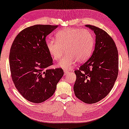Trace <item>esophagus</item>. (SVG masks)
I'll use <instances>...</instances> for the list:
<instances>
[{
    "label": "esophagus",
    "mask_w": 129,
    "mask_h": 129,
    "mask_svg": "<svg viewBox=\"0 0 129 129\" xmlns=\"http://www.w3.org/2000/svg\"><path fill=\"white\" fill-rule=\"evenodd\" d=\"M64 73L65 74H67V73H69V71H67V70H64Z\"/></svg>",
    "instance_id": "34e87169"
}]
</instances>
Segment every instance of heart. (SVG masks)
I'll return each instance as SVG.
<instances>
[{
    "mask_svg": "<svg viewBox=\"0 0 129 129\" xmlns=\"http://www.w3.org/2000/svg\"><path fill=\"white\" fill-rule=\"evenodd\" d=\"M56 40L46 41L48 51L54 60H58L66 52L58 66L70 69L76 61L84 62L91 55L94 46V38L88 29L75 28L62 29L55 35Z\"/></svg>",
    "mask_w": 129,
    "mask_h": 129,
    "instance_id": "b5f03b06",
    "label": "heart"
}]
</instances>
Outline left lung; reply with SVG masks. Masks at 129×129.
<instances>
[{"label": "left lung", "instance_id": "obj_1", "mask_svg": "<svg viewBox=\"0 0 129 129\" xmlns=\"http://www.w3.org/2000/svg\"><path fill=\"white\" fill-rule=\"evenodd\" d=\"M96 35L95 46L87 61L75 70L77 76L74 91L86 103L102 100L113 87L118 74V53L114 40L103 29L86 25Z\"/></svg>", "mask_w": 129, "mask_h": 129}]
</instances>
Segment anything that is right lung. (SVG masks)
<instances>
[{
    "label": "right lung",
    "mask_w": 129,
    "mask_h": 129,
    "mask_svg": "<svg viewBox=\"0 0 129 129\" xmlns=\"http://www.w3.org/2000/svg\"><path fill=\"white\" fill-rule=\"evenodd\" d=\"M58 26L37 24L17 35L10 49L11 78L16 89L27 101L39 103L50 98L64 74L62 69H46L53 64L46 37Z\"/></svg>",
    "instance_id": "right-lung-1"
}]
</instances>
